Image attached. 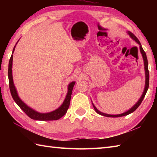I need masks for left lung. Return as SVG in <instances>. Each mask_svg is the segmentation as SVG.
<instances>
[{
	"label": "left lung",
	"instance_id": "1",
	"mask_svg": "<svg viewBox=\"0 0 157 157\" xmlns=\"http://www.w3.org/2000/svg\"><path fill=\"white\" fill-rule=\"evenodd\" d=\"M128 34L130 36V37H131L133 40H134L138 43V44L140 45V51L141 54L142 55V57L143 59H144V69H145V75H146V81H145V88L144 90V92H143V94L141 96L140 98L139 99V101L137 102V103L130 109L129 110H128V111H126L123 113H121V114H119V115H109V114H106V113H102L101 111H99L96 108V106L94 105V104L92 103L93 106H94V109L96 111V112L98 113V114L103 115V116H105V117H123V116H125V115H128L130 113H133L134 111H135L136 109H138V106L140 105V104L142 103L143 99H144V96L146 94V92H147V90L148 89V86H149V71H148V60H147V57H146V52H144V50H143L142 47V45L140 44V42L138 40V39L136 38V36L134 34H132V32H128Z\"/></svg>",
	"mask_w": 157,
	"mask_h": 157
}]
</instances>
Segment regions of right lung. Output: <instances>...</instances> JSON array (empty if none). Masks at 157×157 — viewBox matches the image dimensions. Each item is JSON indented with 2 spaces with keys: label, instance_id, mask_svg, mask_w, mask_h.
I'll return each mask as SVG.
<instances>
[{
  "label": "right lung",
  "instance_id": "right-lung-1",
  "mask_svg": "<svg viewBox=\"0 0 157 157\" xmlns=\"http://www.w3.org/2000/svg\"><path fill=\"white\" fill-rule=\"evenodd\" d=\"M17 42L16 43V44H17ZM15 46H14V48H13L12 55L11 56V58H10V60H9V69H8L9 89H10V91H11V94L13 100H14L15 102L17 103V105L19 106L20 109H21L22 111L29 117H30L32 119L38 120V121H53V120H57L60 118H61L62 117L67 113V109L69 108V104H70V101H71V98L72 90H73V86H74L75 84V82H72L69 84L67 94L65 101L63 102L61 106H60V107H59L57 109L47 113H40L34 111V109H31L30 107H29L28 106L26 105L25 103L23 102L21 99H20V98L19 97V96L17 94V92L15 85L13 84V75H12L13 53L15 51Z\"/></svg>",
  "mask_w": 157,
  "mask_h": 157
}]
</instances>
